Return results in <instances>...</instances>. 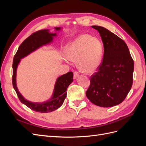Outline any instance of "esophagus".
Returning <instances> with one entry per match:
<instances>
[{
	"mask_svg": "<svg viewBox=\"0 0 146 146\" xmlns=\"http://www.w3.org/2000/svg\"><path fill=\"white\" fill-rule=\"evenodd\" d=\"M78 76H79L78 72H77V71H74V79H76Z\"/></svg>",
	"mask_w": 146,
	"mask_h": 146,
	"instance_id": "34e87169",
	"label": "esophagus"
}]
</instances>
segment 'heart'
<instances>
[{
    "label": "heart",
    "mask_w": 146,
    "mask_h": 146,
    "mask_svg": "<svg viewBox=\"0 0 146 146\" xmlns=\"http://www.w3.org/2000/svg\"><path fill=\"white\" fill-rule=\"evenodd\" d=\"M102 45L96 36L82 34L69 42L64 48V55L70 61H76L78 69L85 73H92L100 64Z\"/></svg>",
    "instance_id": "heart-1"
}]
</instances>
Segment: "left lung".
Segmentation results:
<instances>
[{"label": "left lung", "instance_id": "left-lung-1", "mask_svg": "<svg viewBox=\"0 0 146 146\" xmlns=\"http://www.w3.org/2000/svg\"><path fill=\"white\" fill-rule=\"evenodd\" d=\"M100 33L104 47L102 62L91 77L86 92L92 104L111 107L124 100L133 84L134 62L126 43L108 29L92 26Z\"/></svg>", "mask_w": 146, "mask_h": 146}]
</instances>
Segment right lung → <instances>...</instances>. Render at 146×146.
Wrapping results in <instances>:
<instances>
[{"mask_svg": "<svg viewBox=\"0 0 146 146\" xmlns=\"http://www.w3.org/2000/svg\"><path fill=\"white\" fill-rule=\"evenodd\" d=\"M56 31L61 30L60 27H55ZM56 33H50L49 30H41L31 35L19 46L13 61V86L18 98L23 104L35 111L39 113H49L60 108L64 102L67 95V88L73 82V73L69 72L57 78L55 84L54 92L51 98L42 103H35L25 99L20 93L16 85V70L21 60L30 53L46 46L53 41Z\"/></svg>", "mask_w": 146, "mask_h": 146, "instance_id": "obj_1", "label": "right lung"}]
</instances>
